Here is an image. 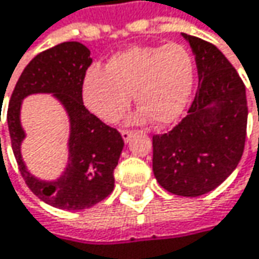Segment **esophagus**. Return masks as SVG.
Listing matches in <instances>:
<instances>
[{
	"label": "esophagus",
	"mask_w": 259,
	"mask_h": 259,
	"mask_svg": "<svg viewBox=\"0 0 259 259\" xmlns=\"http://www.w3.org/2000/svg\"><path fill=\"white\" fill-rule=\"evenodd\" d=\"M133 133H135L133 130H121V136H123L124 142H129L132 136H133Z\"/></svg>",
	"instance_id": "1"
}]
</instances>
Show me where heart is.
Returning <instances> with one entry per match:
<instances>
[{"label": "heart", "mask_w": 259, "mask_h": 259, "mask_svg": "<svg viewBox=\"0 0 259 259\" xmlns=\"http://www.w3.org/2000/svg\"><path fill=\"white\" fill-rule=\"evenodd\" d=\"M194 87V60L181 44L135 46L114 55L105 69L92 66L82 78L85 108L105 123H115L132 99L138 120L169 124L182 114Z\"/></svg>", "instance_id": "b5f03b06"}]
</instances>
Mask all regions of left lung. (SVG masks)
Listing matches in <instances>:
<instances>
[{
  "label": "left lung",
  "mask_w": 259,
  "mask_h": 259,
  "mask_svg": "<svg viewBox=\"0 0 259 259\" xmlns=\"http://www.w3.org/2000/svg\"><path fill=\"white\" fill-rule=\"evenodd\" d=\"M196 56L199 89L188 114L169 133L153 136V170L172 194L199 197L221 185L245 150L246 89L210 42L182 34Z\"/></svg>",
  "instance_id": "left-lung-1"
}]
</instances>
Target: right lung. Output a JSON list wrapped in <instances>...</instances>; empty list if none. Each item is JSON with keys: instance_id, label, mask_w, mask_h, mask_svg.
I'll use <instances>...</instances> for the list:
<instances>
[{"instance_id": "obj_1", "label": "right lung", "mask_w": 259, "mask_h": 259, "mask_svg": "<svg viewBox=\"0 0 259 259\" xmlns=\"http://www.w3.org/2000/svg\"><path fill=\"white\" fill-rule=\"evenodd\" d=\"M90 65V50L77 41L41 52L19 77L7 111L13 153L26 185L42 201L65 210L92 207L112 193L114 169L124 147L120 132L106 126L82 104V78ZM34 93H52L70 117L68 164L56 181L31 176L20 154L24 139L20 124L21 101Z\"/></svg>"}]
</instances>
